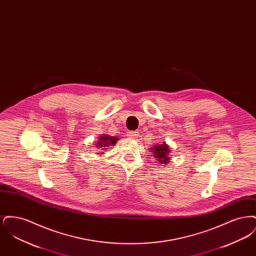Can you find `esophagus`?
Returning a JSON list of instances; mask_svg holds the SVG:
<instances>
[{
  "instance_id": "34e87169",
  "label": "esophagus",
  "mask_w": 256,
  "mask_h": 256,
  "mask_svg": "<svg viewBox=\"0 0 256 256\" xmlns=\"http://www.w3.org/2000/svg\"><path fill=\"white\" fill-rule=\"evenodd\" d=\"M138 135H139L138 132H128V136L130 138H134V139L137 138V137H138Z\"/></svg>"
}]
</instances>
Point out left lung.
<instances>
[{"mask_svg": "<svg viewBox=\"0 0 256 256\" xmlns=\"http://www.w3.org/2000/svg\"><path fill=\"white\" fill-rule=\"evenodd\" d=\"M150 150L154 154L152 156L156 158V160L158 161L160 164L166 165L169 164L170 162V146L166 144V142H163L161 144H156L152 148H150Z\"/></svg>", "mask_w": 256, "mask_h": 256, "instance_id": "1", "label": "left lung"}]
</instances>
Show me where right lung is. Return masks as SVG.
I'll return each mask as SVG.
<instances>
[{"instance_id":"right-lung-1","label":"right lung","mask_w":256,"mask_h":256,"mask_svg":"<svg viewBox=\"0 0 256 256\" xmlns=\"http://www.w3.org/2000/svg\"><path fill=\"white\" fill-rule=\"evenodd\" d=\"M117 141H119V138L116 136H110L108 134H102L100 136H98V141H96L94 143V146H96L98 150L97 154H104V150H108L110 146H114Z\"/></svg>"}]
</instances>
